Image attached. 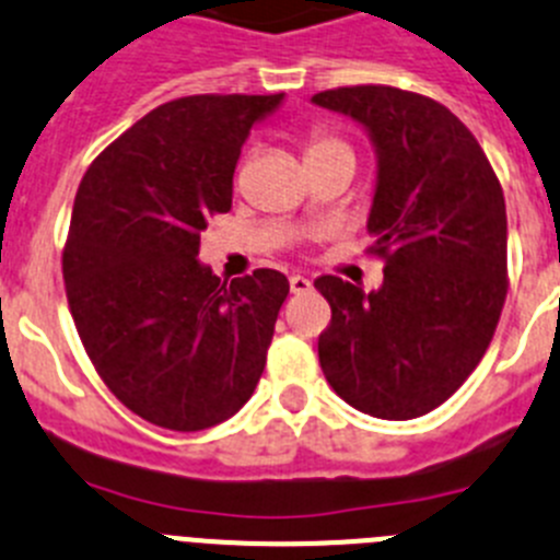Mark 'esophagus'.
Instances as JSON below:
<instances>
[{
    "instance_id": "1",
    "label": "esophagus",
    "mask_w": 560,
    "mask_h": 560,
    "mask_svg": "<svg viewBox=\"0 0 560 560\" xmlns=\"http://www.w3.org/2000/svg\"><path fill=\"white\" fill-rule=\"evenodd\" d=\"M290 290L292 292H306V290H312V281L306 279V276H301V273H292L290 276Z\"/></svg>"
}]
</instances>
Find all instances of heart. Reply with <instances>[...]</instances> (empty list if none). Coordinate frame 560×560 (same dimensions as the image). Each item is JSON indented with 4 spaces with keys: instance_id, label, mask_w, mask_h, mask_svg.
Wrapping results in <instances>:
<instances>
[{
    "instance_id": "heart-1",
    "label": "heart",
    "mask_w": 560,
    "mask_h": 560,
    "mask_svg": "<svg viewBox=\"0 0 560 560\" xmlns=\"http://www.w3.org/2000/svg\"><path fill=\"white\" fill-rule=\"evenodd\" d=\"M335 153H351V144L326 128H315L310 136H306V159H320V155H335Z\"/></svg>"
}]
</instances>
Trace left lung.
<instances>
[{
  "label": "left lung",
  "mask_w": 560,
  "mask_h": 560,
  "mask_svg": "<svg viewBox=\"0 0 560 560\" xmlns=\"http://www.w3.org/2000/svg\"><path fill=\"white\" fill-rule=\"evenodd\" d=\"M349 114L376 148L368 231L385 281L365 292L315 279L331 324L317 337L326 382L368 416L435 410L486 354L508 295L502 186L480 142L446 105L393 85H342L312 97Z\"/></svg>",
  "instance_id": "1"
}]
</instances>
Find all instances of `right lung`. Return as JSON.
<instances>
[{
  "label": "right lung",
  "mask_w": 560,
  "mask_h": 560,
  "mask_svg": "<svg viewBox=\"0 0 560 560\" xmlns=\"http://www.w3.org/2000/svg\"><path fill=\"white\" fill-rule=\"evenodd\" d=\"M284 94H192L153 108L80 180L63 248L74 326L100 380L164 430L198 432L250 399L290 281L220 284L200 265L206 220L225 214L254 122Z\"/></svg>",
  "instance_id": "add662e5"
}]
</instances>
